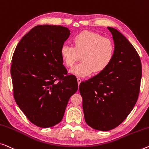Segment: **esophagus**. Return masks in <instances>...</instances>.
I'll list each match as a JSON object with an SVG mask.
<instances>
[{
    "label": "esophagus",
    "mask_w": 149,
    "mask_h": 149,
    "mask_svg": "<svg viewBox=\"0 0 149 149\" xmlns=\"http://www.w3.org/2000/svg\"><path fill=\"white\" fill-rule=\"evenodd\" d=\"M81 81H82V79H81V78H79V77H78V78H77V83H78V85L80 84V83L81 82Z\"/></svg>",
    "instance_id": "34e87169"
}]
</instances>
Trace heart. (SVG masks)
<instances>
[{
	"instance_id": "1",
	"label": "heart",
	"mask_w": 149,
	"mask_h": 149,
	"mask_svg": "<svg viewBox=\"0 0 149 149\" xmlns=\"http://www.w3.org/2000/svg\"><path fill=\"white\" fill-rule=\"evenodd\" d=\"M74 47L63 45L61 48V56L68 67H72L79 59L82 61L74 67L70 72L77 76L85 77L93 72L100 73L108 68L115 54L112 40L99 33L84 31L75 35Z\"/></svg>"
}]
</instances>
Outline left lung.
<instances>
[{
  "label": "left lung",
  "instance_id": "1",
  "mask_svg": "<svg viewBox=\"0 0 149 149\" xmlns=\"http://www.w3.org/2000/svg\"><path fill=\"white\" fill-rule=\"evenodd\" d=\"M107 28L115 44L112 62L79 87L86 122L100 131L114 129L130 113L137 102L142 77L141 61L134 47L116 29Z\"/></svg>",
  "mask_w": 149,
  "mask_h": 149
}]
</instances>
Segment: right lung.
<instances>
[{"instance_id": "obj_1", "label": "right lung", "mask_w": 149, "mask_h": 149, "mask_svg": "<svg viewBox=\"0 0 149 149\" xmlns=\"http://www.w3.org/2000/svg\"><path fill=\"white\" fill-rule=\"evenodd\" d=\"M61 26L39 25L21 39L12 57L16 103L29 121L49 127L62 120L69 99L78 88L63 65L61 48L70 34Z\"/></svg>"}]
</instances>
